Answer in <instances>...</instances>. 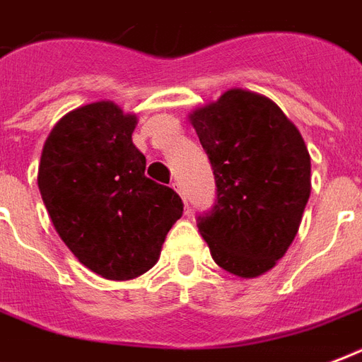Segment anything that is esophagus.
<instances>
[{"instance_id": "34e87169", "label": "esophagus", "mask_w": 362, "mask_h": 362, "mask_svg": "<svg viewBox=\"0 0 362 362\" xmlns=\"http://www.w3.org/2000/svg\"><path fill=\"white\" fill-rule=\"evenodd\" d=\"M173 187H175L176 192L180 193V197H182V199H184V203H186V197H184V192H182V187H180V184H176V182H175V184H173Z\"/></svg>"}]
</instances>
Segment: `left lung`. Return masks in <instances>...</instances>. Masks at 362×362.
<instances>
[{"label":"left lung","instance_id":"8db88e82","mask_svg":"<svg viewBox=\"0 0 362 362\" xmlns=\"http://www.w3.org/2000/svg\"><path fill=\"white\" fill-rule=\"evenodd\" d=\"M189 121L216 180V203L197 228L222 269L258 277L296 237L311 193L310 151L283 110L252 90H226Z\"/></svg>","mask_w":362,"mask_h":362}]
</instances>
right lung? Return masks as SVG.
Masks as SVG:
<instances>
[{"label": "right lung", "mask_w": 362, "mask_h": 362, "mask_svg": "<svg viewBox=\"0 0 362 362\" xmlns=\"http://www.w3.org/2000/svg\"><path fill=\"white\" fill-rule=\"evenodd\" d=\"M136 115L100 100L66 114L41 151L37 186L54 230L104 279L129 281L156 266L184 203L144 175L132 144Z\"/></svg>", "instance_id": "1"}]
</instances>
